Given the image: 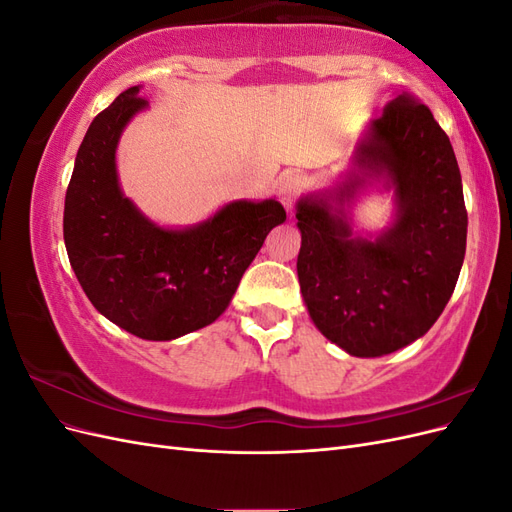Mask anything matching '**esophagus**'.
<instances>
[{
	"mask_svg": "<svg viewBox=\"0 0 512 512\" xmlns=\"http://www.w3.org/2000/svg\"><path fill=\"white\" fill-rule=\"evenodd\" d=\"M301 190H303V179L299 175L288 173L280 179V200L288 213H292L294 203H297Z\"/></svg>",
	"mask_w": 512,
	"mask_h": 512,
	"instance_id": "esophagus-1",
	"label": "esophagus"
}]
</instances>
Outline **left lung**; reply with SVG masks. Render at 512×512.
Instances as JSON below:
<instances>
[{"mask_svg":"<svg viewBox=\"0 0 512 512\" xmlns=\"http://www.w3.org/2000/svg\"><path fill=\"white\" fill-rule=\"evenodd\" d=\"M393 191L394 220L359 233L353 207ZM297 273L316 329L352 356L406 348L440 318L466 256L468 213L451 141L408 94L384 106L333 185L297 203Z\"/></svg>","mask_w":512,"mask_h":512,"instance_id":"8db88e82","label":"left lung"}]
</instances>
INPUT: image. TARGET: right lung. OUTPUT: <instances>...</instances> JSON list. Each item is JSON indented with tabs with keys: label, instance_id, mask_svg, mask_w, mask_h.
Wrapping results in <instances>:
<instances>
[{
	"label": "right lung",
	"instance_id": "1",
	"mask_svg": "<svg viewBox=\"0 0 512 512\" xmlns=\"http://www.w3.org/2000/svg\"><path fill=\"white\" fill-rule=\"evenodd\" d=\"M130 87L91 121L74 160L64 241L76 280L98 312L149 342H170L218 320L269 232L284 224L275 198L232 200L211 218L160 226L123 194L117 145L149 106Z\"/></svg>",
	"mask_w": 512,
	"mask_h": 512
}]
</instances>
